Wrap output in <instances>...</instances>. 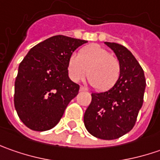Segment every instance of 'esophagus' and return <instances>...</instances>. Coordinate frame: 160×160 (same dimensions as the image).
<instances>
[{
  "instance_id": "esophagus-1",
  "label": "esophagus",
  "mask_w": 160,
  "mask_h": 160,
  "mask_svg": "<svg viewBox=\"0 0 160 160\" xmlns=\"http://www.w3.org/2000/svg\"><path fill=\"white\" fill-rule=\"evenodd\" d=\"M80 91H81V92H87V89L84 88L83 86H80Z\"/></svg>"
}]
</instances>
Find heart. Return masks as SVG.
<instances>
[{
  "label": "heart",
  "instance_id": "obj_1",
  "mask_svg": "<svg viewBox=\"0 0 160 160\" xmlns=\"http://www.w3.org/2000/svg\"><path fill=\"white\" fill-rule=\"evenodd\" d=\"M67 68L70 79L76 83L81 81L87 72L90 83L99 91L112 88L121 74L119 60L98 44L83 47L78 55L72 53Z\"/></svg>",
  "mask_w": 160,
  "mask_h": 160
}]
</instances>
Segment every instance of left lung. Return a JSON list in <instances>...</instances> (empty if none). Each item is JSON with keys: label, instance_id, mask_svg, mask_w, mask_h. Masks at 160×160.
I'll return each mask as SVG.
<instances>
[{"label": "left lung", "instance_id": "left-lung-1", "mask_svg": "<svg viewBox=\"0 0 160 160\" xmlns=\"http://www.w3.org/2000/svg\"><path fill=\"white\" fill-rule=\"evenodd\" d=\"M104 43L119 60L121 74L112 88L92 93V102L85 110L83 122L94 137L114 140L134 126L143 103L146 82L143 69L128 49L116 42Z\"/></svg>", "mask_w": 160, "mask_h": 160}]
</instances>
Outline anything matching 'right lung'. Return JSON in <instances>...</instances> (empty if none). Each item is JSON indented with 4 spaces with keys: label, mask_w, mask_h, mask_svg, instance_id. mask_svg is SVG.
Wrapping results in <instances>:
<instances>
[{
    "label": "right lung",
    "mask_w": 160,
    "mask_h": 160,
    "mask_svg": "<svg viewBox=\"0 0 160 160\" xmlns=\"http://www.w3.org/2000/svg\"><path fill=\"white\" fill-rule=\"evenodd\" d=\"M87 41L55 35L34 46L18 67L14 105L22 122L34 131H47L59 122L79 85L71 81L68 59Z\"/></svg>",
    "instance_id": "obj_1"
}]
</instances>
